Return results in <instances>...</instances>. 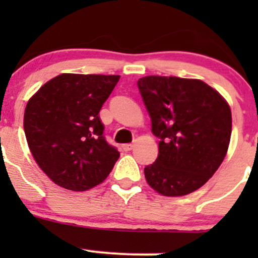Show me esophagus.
Instances as JSON below:
<instances>
[{
    "instance_id": "esophagus-1",
    "label": "esophagus",
    "mask_w": 258,
    "mask_h": 258,
    "mask_svg": "<svg viewBox=\"0 0 258 258\" xmlns=\"http://www.w3.org/2000/svg\"><path fill=\"white\" fill-rule=\"evenodd\" d=\"M134 148V144H126V145H122V150L123 151H131Z\"/></svg>"
}]
</instances>
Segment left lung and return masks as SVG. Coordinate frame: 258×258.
Instances as JSON below:
<instances>
[{"label": "left lung", "mask_w": 258, "mask_h": 258, "mask_svg": "<svg viewBox=\"0 0 258 258\" xmlns=\"http://www.w3.org/2000/svg\"><path fill=\"white\" fill-rule=\"evenodd\" d=\"M140 93L160 139L158 156L145 167L147 183L163 196H184L204 186L222 163L232 116L225 98L201 80L146 76Z\"/></svg>", "instance_id": "left-lung-1"}]
</instances>
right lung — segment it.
<instances>
[{
	"mask_svg": "<svg viewBox=\"0 0 258 258\" xmlns=\"http://www.w3.org/2000/svg\"><path fill=\"white\" fill-rule=\"evenodd\" d=\"M118 75L62 74L28 100L26 140L41 170L58 186L86 191L103 182L119 152L103 136L101 107Z\"/></svg>",
	"mask_w": 258,
	"mask_h": 258,
	"instance_id": "1",
	"label": "right lung"
}]
</instances>
